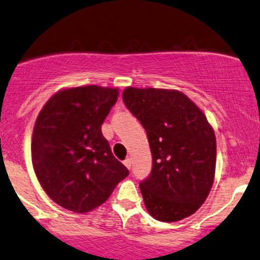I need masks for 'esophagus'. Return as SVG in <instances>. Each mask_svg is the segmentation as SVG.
<instances>
[{"label":"esophagus","instance_id":"obj_1","mask_svg":"<svg viewBox=\"0 0 260 260\" xmlns=\"http://www.w3.org/2000/svg\"><path fill=\"white\" fill-rule=\"evenodd\" d=\"M123 164H124V166H126V168H127L128 170H129V169H131V166H132V162H131V159H129V157H127V159L123 161Z\"/></svg>","mask_w":260,"mask_h":260}]
</instances>
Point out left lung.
Listing matches in <instances>:
<instances>
[{"mask_svg": "<svg viewBox=\"0 0 260 260\" xmlns=\"http://www.w3.org/2000/svg\"><path fill=\"white\" fill-rule=\"evenodd\" d=\"M122 99L150 145L153 168L139 183L148 211L164 222L192 215L207 199L215 175L216 139L207 117L177 90L129 86Z\"/></svg>", "mask_w": 260, "mask_h": 260, "instance_id": "obj_1", "label": "left lung"}]
</instances>
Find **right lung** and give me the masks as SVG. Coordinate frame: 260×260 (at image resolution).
<instances>
[{"mask_svg": "<svg viewBox=\"0 0 260 260\" xmlns=\"http://www.w3.org/2000/svg\"><path fill=\"white\" fill-rule=\"evenodd\" d=\"M117 98V89L78 86L58 91L39 113L32 166L45 192L62 208L88 213L129 175L101 133Z\"/></svg>", "mask_w": 260, "mask_h": 260, "instance_id": "right-lung-1", "label": "right lung"}]
</instances>
